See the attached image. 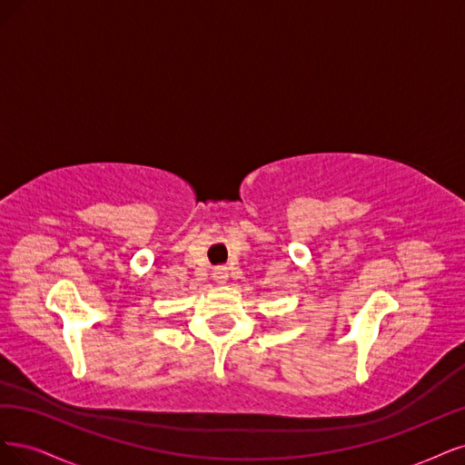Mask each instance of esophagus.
I'll list each match as a JSON object with an SVG mask.
<instances>
[{
	"label": "esophagus",
	"mask_w": 465,
	"mask_h": 465,
	"mask_svg": "<svg viewBox=\"0 0 465 465\" xmlns=\"http://www.w3.org/2000/svg\"><path fill=\"white\" fill-rule=\"evenodd\" d=\"M213 278H214L216 283H226V280H228V268H223V266L214 268Z\"/></svg>",
	"instance_id": "esophagus-1"
}]
</instances>
